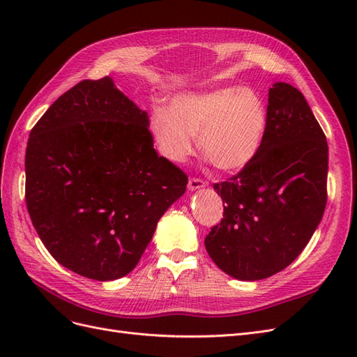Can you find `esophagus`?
<instances>
[{"mask_svg": "<svg viewBox=\"0 0 357 357\" xmlns=\"http://www.w3.org/2000/svg\"><path fill=\"white\" fill-rule=\"evenodd\" d=\"M205 186H207V183H205L204 180H201V178H190L189 180V185H188V189L190 192H195V190L204 189Z\"/></svg>", "mask_w": 357, "mask_h": 357, "instance_id": "34e87169", "label": "esophagus"}]
</instances>
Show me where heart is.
Here are the masks:
<instances>
[{
	"label": "heart",
	"mask_w": 357,
	"mask_h": 357,
	"mask_svg": "<svg viewBox=\"0 0 357 357\" xmlns=\"http://www.w3.org/2000/svg\"><path fill=\"white\" fill-rule=\"evenodd\" d=\"M268 107L252 88L226 86L205 92L176 95L169 109L156 107L149 131L159 153L181 164L193 152L195 138L213 165L236 171L250 164L268 128Z\"/></svg>",
	"instance_id": "1"
}]
</instances>
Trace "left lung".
I'll return each mask as SVG.
<instances>
[{
  "mask_svg": "<svg viewBox=\"0 0 357 357\" xmlns=\"http://www.w3.org/2000/svg\"><path fill=\"white\" fill-rule=\"evenodd\" d=\"M268 114L255 159L214 185L226 205L220 225L205 236L213 262L243 282L268 278L294 262L326 207L328 142L304 95L274 83Z\"/></svg>",
  "mask_w": 357,
  "mask_h": 357,
  "instance_id": "obj_1",
  "label": "left lung"
}]
</instances>
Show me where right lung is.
<instances>
[{
    "label": "right lung",
    "mask_w": 357,
    "mask_h": 357,
    "mask_svg": "<svg viewBox=\"0 0 357 357\" xmlns=\"http://www.w3.org/2000/svg\"><path fill=\"white\" fill-rule=\"evenodd\" d=\"M25 198L49 253L70 271L110 282L137 266L188 177L159 156L146 110L112 77L83 80L32 128Z\"/></svg>",
    "instance_id": "1"
}]
</instances>
